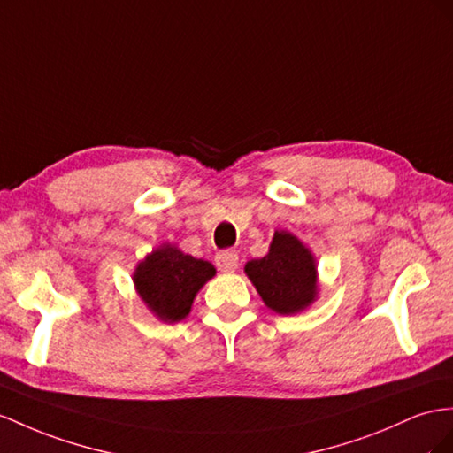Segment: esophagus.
Wrapping results in <instances>:
<instances>
[{
    "label": "esophagus",
    "instance_id": "esophagus-1",
    "mask_svg": "<svg viewBox=\"0 0 453 453\" xmlns=\"http://www.w3.org/2000/svg\"><path fill=\"white\" fill-rule=\"evenodd\" d=\"M216 265L222 272H235L239 265V254L235 250H222L216 254Z\"/></svg>",
    "mask_w": 453,
    "mask_h": 453
}]
</instances>
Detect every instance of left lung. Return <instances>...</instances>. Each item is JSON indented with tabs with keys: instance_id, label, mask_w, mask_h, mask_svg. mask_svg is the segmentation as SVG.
Returning a JSON list of instances; mask_svg holds the SVG:
<instances>
[{
	"instance_id": "obj_1",
	"label": "left lung",
	"mask_w": 453,
	"mask_h": 453,
	"mask_svg": "<svg viewBox=\"0 0 453 453\" xmlns=\"http://www.w3.org/2000/svg\"><path fill=\"white\" fill-rule=\"evenodd\" d=\"M245 273L275 314H298L318 298L314 254L288 231H275L268 254L247 262Z\"/></svg>"
}]
</instances>
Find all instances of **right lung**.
Returning <instances> with one entry per match:
<instances>
[{
    "mask_svg": "<svg viewBox=\"0 0 453 453\" xmlns=\"http://www.w3.org/2000/svg\"><path fill=\"white\" fill-rule=\"evenodd\" d=\"M214 275L216 268L211 262L193 258L176 245L165 242L137 264L134 285L139 298L158 319L176 323L189 316L196 293Z\"/></svg>",
    "mask_w": 453,
    "mask_h": 453,
    "instance_id": "obj_1",
    "label": "right lung"
}]
</instances>
